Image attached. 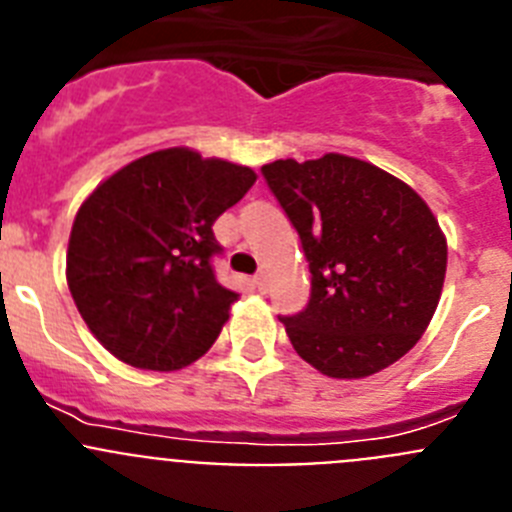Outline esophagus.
I'll list each match as a JSON object with an SVG mask.
<instances>
[{"instance_id": "obj_1", "label": "esophagus", "mask_w": 512, "mask_h": 512, "mask_svg": "<svg viewBox=\"0 0 512 512\" xmlns=\"http://www.w3.org/2000/svg\"><path fill=\"white\" fill-rule=\"evenodd\" d=\"M253 284H256V287H259L261 292H264V289H266V274H264V271H259V274L253 277Z\"/></svg>"}]
</instances>
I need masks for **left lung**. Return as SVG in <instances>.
Returning a JSON list of instances; mask_svg holds the SVG:
<instances>
[{
  "label": "left lung",
  "mask_w": 512,
  "mask_h": 512,
  "mask_svg": "<svg viewBox=\"0 0 512 512\" xmlns=\"http://www.w3.org/2000/svg\"><path fill=\"white\" fill-rule=\"evenodd\" d=\"M300 233L310 300L279 318L297 354L333 379L382 372L420 341L446 277V238L415 189L359 158L261 166Z\"/></svg>",
  "instance_id": "obj_1"
}]
</instances>
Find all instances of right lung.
Segmentation results:
<instances>
[{
    "mask_svg": "<svg viewBox=\"0 0 512 512\" xmlns=\"http://www.w3.org/2000/svg\"><path fill=\"white\" fill-rule=\"evenodd\" d=\"M256 174L192 148L135 158L104 179L71 228L66 282L81 318L112 356L176 372L220 336L235 292L215 279L212 225Z\"/></svg>",
    "mask_w": 512,
    "mask_h": 512,
    "instance_id": "right-lung-1",
    "label": "right lung"
}]
</instances>
